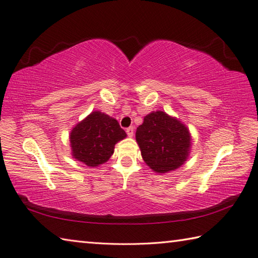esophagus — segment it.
<instances>
[{"label": "esophagus", "mask_w": 258, "mask_h": 258, "mask_svg": "<svg viewBox=\"0 0 258 258\" xmlns=\"http://www.w3.org/2000/svg\"><path fill=\"white\" fill-rule=\"evenodd\" d=\"M126 133H127V135L130 136V138H132L133 134H134V128H133V126H130V127L126 128Z\"/></svg>", "instance_id": "1"}]
</instances>
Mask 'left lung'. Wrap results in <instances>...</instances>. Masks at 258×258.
Instances as JSON below:
<instances>
[{
    "instance_id": "1",
    "label": "left lung",
    "mask_w": 258,
    "mask_h": 258,
    "mask_svg": "<svg viewBox=\"0 0 258 258\" xmlns=\"http://www.w3.org/2000/svg\"><path fill=\"white\" fill-rule=\"evenodd\" d=\"M135 138L144 162L156 173L174 171L188 157L191 139L188 128L163 111L147 114Z\"/></svg>"
}]
</instances>
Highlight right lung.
Segmentation results:
<instances>
[{
	"label": "right lung",
	"mask_w": 258,
	"mask_h": 258,
	"mask_svg": "<svg viewBox=\"0 0 258 258\" xmlns=\"http://www.w3.org/2000/svg\"><path fill=\"white\" fill-rule=\"evenodd\" d=\"M125 138V131L116 119L102 112H92L71 132L72 156L90 167L98 166L109 160L115 144Z\"/></svg>",
	"instance_id": "1"
}]
</instances>
